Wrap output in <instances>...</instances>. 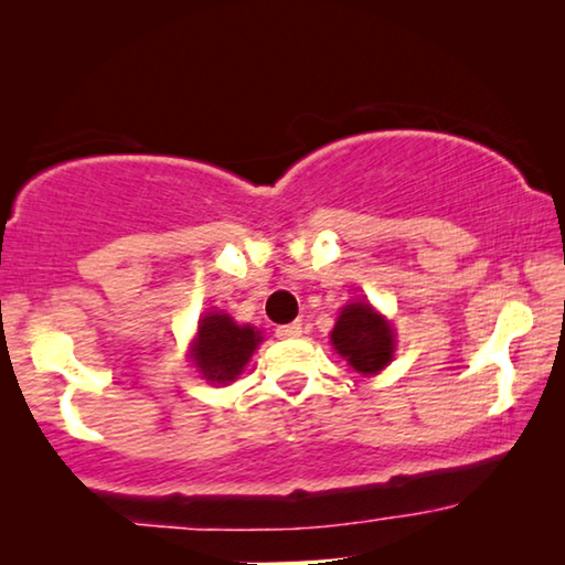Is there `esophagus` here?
Instances as JSON below:
<instances>
[{
    "instance_id": "34e87169",
    "label": "esophagus",
    "mask_w": 565,
    "mask_h": 565,
    "mask_svg": "<svg viewBox=\"0 0 565 565\" xmlns=\"http://www.w3.org/2000/svg\"><path fill=\"white\" fill-rule=\"evenodd\" d=\"M275 334H277V339H298L300 334H303V327H300L298 321L296 323H285V327L275 329Z\"/></svg>"
}]
</instances>
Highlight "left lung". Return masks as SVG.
I'll use <instances>...</instances> for the list:
<instances>
[{
	"mask_svg": "<svg viewBox=\"0 0 565 565\" xmlns=\"http://www.w3.org/2000/svg\"><path fill=\"white\" fill-rule=\"evenodd\" d=\"M331 344L362 375H377L393 360L396 334L391 321L367 300L347 303L331 331Z\"/></svg>",
	"mask_w": 565,
	"mask_h": 565,
	"instance_id": "8db88e82",
	"label": "left lung"
}]
</instances>
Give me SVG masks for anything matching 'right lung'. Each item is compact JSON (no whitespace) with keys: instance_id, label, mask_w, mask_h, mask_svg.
I'll list each match as a JSON object with an SVG mask.
<instances>
[{"instance_id":"1","label":"right lung","mask_w":565,"mask_h":565,"mask_svg":"<svg viewBox=\"0 0 565 565\" xmlns=\"http://www.w3.org/2000/svg\"><path fill=\"white\" fill-rule=\"evenodd\" d=\"M262 342L259 331L249 327H238L228 313L207 311L200 319L195 344H192V362L205 381L231 383L242 375V370Z\"/></svg>"}]
</instances>
